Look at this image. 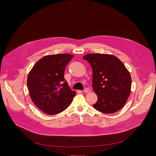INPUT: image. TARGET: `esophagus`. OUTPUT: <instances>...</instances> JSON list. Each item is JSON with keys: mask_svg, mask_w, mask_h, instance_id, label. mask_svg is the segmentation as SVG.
Returning <instances> with one entry per match:
<instances>
[{"mask_svg": "<svg viewBox=\"0 0 156 156\" xmlns=\"http://www.w3.org/2000/svg\"><path fill=\"white\" fill-rule=\"evenodd\" d=\"M84 92H87V93L90 92V89L89 88H85L84 90Z\"/></svg>", "mask_w": 156, "mask_h": 156, "instance_id": "34e87169", "label": "esophagus"}]
</instances>
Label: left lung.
<instances>
[{
    "mask_svg": "<svg viewBox=\"0 0 156 156\" xmlns=\"http://www.w3.org/2000/svg\"><path fill=\"white\" fill-rule=\"evenodd\" d=\"M90 64L92 87L98 100L94 108L105 114L121 109L130 95L131 77L123 63L116 56L90 53L83 57Z\"/></svg>",
    "mask_w": 156,
    "mask_h": 156,
    "instance_id": "8db88e82",
    "label": "left lung"
}]
</instances>
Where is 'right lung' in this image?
I'll use <instances>...</instances> for the list:
<instances>
[{"label":"right lung","mask_w":156,"mask_h":156,"mask_svg":"<svg viewBox=\"0 0 156 156\" xmlns=\"http://www.w3.org/2000/svg\"><path fill=\"white\" fill-rule=\"evenodd\" d=\"M74 56L56 54L44 56L33 67L27 87L34 105L48 115L66 109L76 95L64 79L66 66Z\"/></svg>","instance_id":"add662e5"}]
</instances>
